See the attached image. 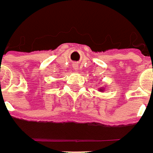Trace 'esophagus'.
Instances as JSON below:
<instances>
[{"mask_svg": "<svg viewBox=\"0 0 153 153\" xmlns=\"http://www.w3.org/2000/svg\"><path fill=\"white\" fill-rule=\"evenodd\" d=\"M74 67H76V66H74ZM75 70H76V68H75Z\"/></svg>", "mask_w": 153, "mask_h": 153, "instance_id": "1", "label": "esophagus"}]
</instances>
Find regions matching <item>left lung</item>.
<instances>
[{
  "label": "left lung",
  "mask_w": 153,
  "mask_h": 153,
  "mask_svg": "<svg viewBox=\"0 0 153 153\" xmlns=\"http://www.w3.org/2000/svg\"><path fill=\"white\" fill-rule=\"evenodd\" d=\"M100 90H101V91H103V89H100Z\"/></svg>",
  "instance_id": "left-lung-1"
}]
</instances>
